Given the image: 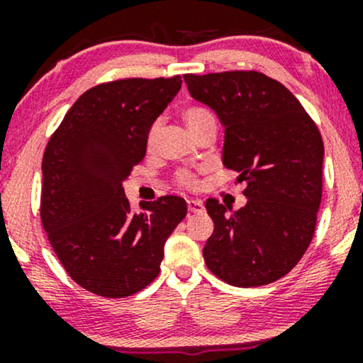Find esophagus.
<instances>
[{
    "instance_id": "1",
    "label": "esophagus",
    "mask_w": 363,
    "mask_h": 363,
    "mask_svg": "<svg viewBox=\"0 0 363 363\" xmlns=\"http://www.w3.org/2000/svg\"><path fill=\"white\" fill-rule=\"evenodd\" d=\"M187 210H189L191 213H203V211H205V206H203V203L198 201V199H187Z\"/></svg>"
}]
</instances>
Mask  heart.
<instances>
[{
  "mask_svg": "<svg viewBox=\"0 0 363 363\" xmlns=\"http://www.w3.org/2000/svg\"><path fill=\"white\" fill-rule=\"evenodd\" d=\"M181 118L184 121V124L189 129V133H196L198 129L206 128V126H215L216 121L213 112H211L208 107L201 106V104H193V106H187L184 109L181 111ZM158 135V124H153L150 128L148 136H147V143L148 147H152L155 143ZM177 182L182 187H194L196 186V177L193 172L189 170H181L177 174Z\"/></svg>",
  "mask_w": 363,
  "mask_h": 363,
  "instance_id": "obj_1",
  "label": "heart"
}]
</instances>
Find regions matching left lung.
Listing matches in <instances>:
<instances>
[{
	"label": "left lung",
	"instance_id": "obj_1",
	"mask_svg": "<svg viewBox=\"0 0 363 363\" xmlns=\"http://www.w3.org/2000/svg\"><path fill=\"white\" fill-rule=\"evenodd\" d=\"M194 101L225 129L222 162L245 181V206L213 198V234L203 256L234 286L268 285L301 261L314 235L323 196L324 145L302 104L280 82L257 72L184 74Z\"/></svg>",
	"mask_w": 363,
	"mask_h": 363
}]
</instances>
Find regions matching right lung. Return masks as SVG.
Segmentation results:
<instances>
[{
	"label": "right lung",
	"mask_w": 363,
	"mask_h": 363,
	"mask_svg": "<svg viewBox=\"0 0 363 363\" xmlns=\"http://www.w3.org/2000/svg\"><path fill=\"white\" fill-rule=\"evenodd\" d=\"M181 85L172 77L94 86L45 147L40 220L66 273L91 294L123 298L150 285L165 240L187 213L179 196L140 203L143 211L133 213L123 187Z\"/></svg>",
	"instance_id": "1"
}]
</instances>
